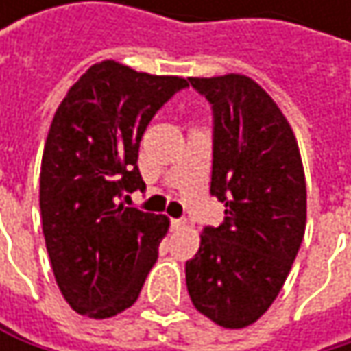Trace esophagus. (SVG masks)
<instances>
[{
	"mask_svg": "<svg viewBox=\"0 0 351 351\" xmlns=\"http://www.w3.org/2000/svg\"><path fill=\"white\" fill-rule=\"evenodd\" d=\"M171 228L173 230H180V228H184V221L182 219H171Z\"/></svg>",
	"mask_w": 351,
	"mask_h": 351,
	"instance_id": "esophagus-1",
	"label": "esophagus"
}]
</instances>
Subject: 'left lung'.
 Returning <instances> with one entry per match:
<instances>
[{
    "instance_id": "1",
    "label": "left lung",
    "mask_w": 351,
    "mask_h": 351,
    "mask_svg": "<svg viewBox=\"0 0 351 351\" xmlns=\"http://www.w3.org/2000/svg\"><path fill=\"white\" fill-rule=\"evenodd\" d=\"M213 107L211 195L226 203L184 266L195 309L228 329L258 321L278 297L307 223V186L291 123L245 75L189 77Z\"/></svg>"
}]
</instances>
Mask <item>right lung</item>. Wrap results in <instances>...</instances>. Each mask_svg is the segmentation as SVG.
<instances>
[{
	"label": "right lung",
	"mask_w": 351,
	"mask_h": 351,
	"mask_svg": "<svg viewBox=\"0 0 351 351\" xmlns=\"http://www.w3.org/2000/svg\"><path fill=\"white\" fill-rule=\"evenodd\" d=\"M182 77L104 60L69 89L42 154L40 213L56 285L79 315L107 319L132 307L158 258L169 217L125 207L144 191L140 140Z\"/></svg>",
	"instance_id": "obj_1"
}]
</instances>
